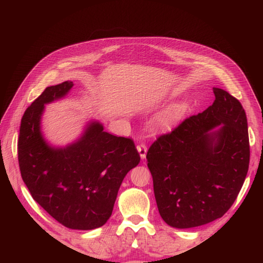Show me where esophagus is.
Listing matches in <instances>:
<instances>
[{
    "mask_svg": "<svg viewBox=\"0 0 263 263\" xmlns=\"http://www.w3.org/2000/svg\"><path fill=\"white\" fill-rule=\"evenodd\" d=\"M137 150H138L140 158L142 159V160H144V159L146 158V155H147V147H146V145H144V144L138 145L137 146Z\"/></svg>",
    "mask_w": 263,
    "mask_h": 263,
    "instance_id": "obj_1",
    "label": "esophagus"
}]
</instances>
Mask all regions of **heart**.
<instances>
[{
	"instance_id": "b5f03b06",
	"label": "heart",
	"mask_w": 263,
	"mask_h": 263,
	"mask_svg": "<svg viewBox=\"0 0 263 263\" xmlns=\"http://www.w3.org/2000/svg\"><path fill=\"white\" fill-rule=\"evenodd\" d=\"M186 110V105L183 102L174 103L169 105L163 112L158 116L157 122L163 128H170L171 126L177 124L183 117Z\"/></svg>"
}]
</instances>
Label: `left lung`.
<instances>
[{"mask_svg": "<svg viewBox=\"0 0 263 263\" xmlns=\"http://www.w3.org/2000/svg\"><path fill=\"white\" fill-rule=\"evenodd\" d=\"M203 113L161 135L147 153L162 219L192 228L220 218L239 194L249 168L247 116L240 102L213 87Z\"/></svg>", "mask_w": 263, "mask_h": 263, "instance_id": "obj_1", "label": "left lung"}]
</instances>
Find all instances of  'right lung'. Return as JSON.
Wrapping results in <instances>:
<instances>
[{
	"label": "right lung",
	"instance_id": "add662e5",
	"mask_svg": "<svg viewBox=\"0 0 263 263\" xmlns=\"http://www.w3.org/2000/svg\"><path fill=\"white\" fill-rule=\"evenodd\" d=\"M73 82L46 87L25 110L17 144L20 170L34 200L60 224L90 230L113 212L119 186L140 161L133 139L87 124L82 136L66 147H52L41 130L45 104L65 98Z\"/></svg>",
	"mask_w": 263,
	"mask_h": 263
}]
</instances>
